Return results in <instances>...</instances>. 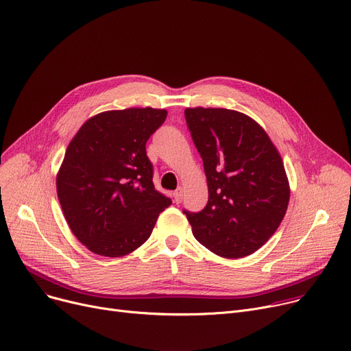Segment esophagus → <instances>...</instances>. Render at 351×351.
<instances>
[{
  "mask_svg": "<svg viewBox=\"0 0 351 351\" xmlns=\"http://www.w3.org/2000/svg\"><path fill=\"white\" fill-rule=\"evenodd\" d=\"M173 199L176 204H180V202L183 200V188H178L175 192H173Z\"/></svg>",
  "mask_w": 351,
  "mask_h": 351,
  "instance_id": "1",
  "label": "esophagus"
}]
</instances>
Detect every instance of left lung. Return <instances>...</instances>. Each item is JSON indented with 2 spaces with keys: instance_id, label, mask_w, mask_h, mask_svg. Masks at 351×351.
<instances>
[{
  "instance_id": "left-lung-1",
  "label": "left lung",
  "mask_w": 351,
  "mask_h": 351,
  "mask_svg": "<svg viewBox=\"0 0 351 351\" xmlns=\"http://www.w3.org/2000/svg\"><path fill=\"white\" fill-rule=\"evenodd\" d=\"M185 118L209 191L204 210H183L193 236L220 257L249 256L286 215L290 186L283 159L265 129L237 110L186 108Z\"/></svg>"
}]
</instances>
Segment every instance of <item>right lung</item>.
<instances>
[{
	"label": "right lung",
	"instance_id": "1",
	"mask_svg": "<svg viewBox=\"0 0 351 351\" xmlns=\"http://www.w3.org/2000/svg\"><path fill=\"white\" fill-rule=\"evenodd\" d=\"M166 115L151 106L105 110L69 142L57 193L69 229L95 254L122 257L136 250L172 205L154 186L145 147Z\"/></svg>",
	"mask_w": 351,
	"mask_h": 351
}]
</instances>
